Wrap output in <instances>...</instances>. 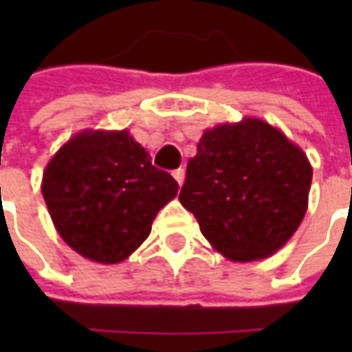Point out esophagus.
<instances>
[{
  "label": "esophagus",
  "instance_id": "obj_1",
  "mask_svg": "<svg viewBox=\"0 0 352 352\" xmlns=\"http://www.w3.org/2000/svg\"><path fill=\"white\" fill-rule=\"evenodd\" d=\"M173 177H175L177 183L183 184V181H184V169H183V168L175 169V171H173Z\"/></svg>",
  "mask_w": 352,
  "mask_h": 352
}]
</instances>
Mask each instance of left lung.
<instances>
[{
    "instance_id": "1",
    "label": "left lung",
    "mask_w": 352,
    "mask_h": 352,
    "mask_svg": "<svg viewBox=\"0 0 352 352\" xmlns=\"http://www.w3.org/2000/svg\"><path fill=\"white\" fill-rule=\"evenodd\" d=\"M307 156L270 124L247 118L207 130L179 199L226 258L251 262L292 237L311 188Z\"/></svg>"
}]
</instances>
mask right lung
<instances>
[{
  "label": "right lung",
  "mask_w": 352,
  "mask_h": 352,
  "mask_svg": "<svg viewBox=\"0 0 352 352\" xmlns=\"http://www.w3.org/2000/svg\"><path fill=\"white\" fill-rule=\"evenodd\" d=\"M43 198L73 251L101 264L128 258L179 184L124 131H82L43 173Z\"/></svg>",
  "instance_id": "1"
}]
</instances>
